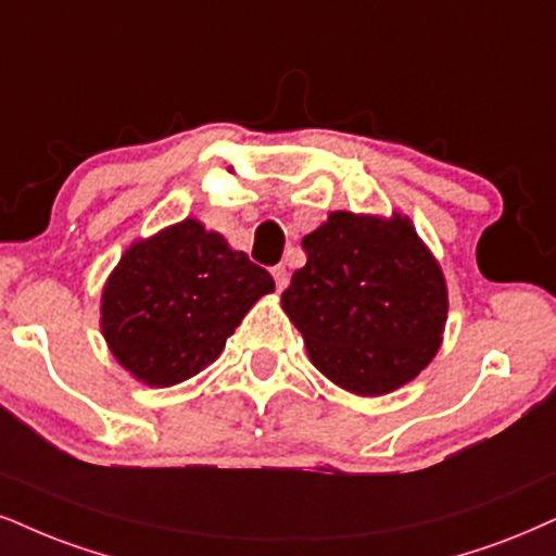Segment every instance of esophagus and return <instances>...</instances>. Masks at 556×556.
I'll return each instance as SVG.
<instances>
[{
	"instance_id": "1",
	"label": "esophagus",
	"mask_w": 556,
	"mask_h": 556,
	"mask_svg": "<svg viewBox=\"0 0 556 556\" xmlns=\"http://www.w3.org/2000/svg\"><path fill=\"white\" fill-rule=\"evenodd\" d=\"M270 273H273V280H276V289L283 291L286 286H289V270H286V265H276Z\"/></svg>"
}]
</instances>
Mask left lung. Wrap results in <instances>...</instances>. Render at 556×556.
<instances>
[{"label":"left lung","mask_w":556,"mask_h":556,"mask_svg":"<svg viewBox=\"0 0 556 556\" xmlns=\"http://www.w3.org/2000/svg\"><path fill=\"white\" fill-rule=\"evenodd\" d=\"M301 247L306 265L280 301L314 366L363 396L415 379L441 345L448 312L443 273L415 226L334 211Z\"/></svg>","instance_id":"8db88e82"}]
</instances>
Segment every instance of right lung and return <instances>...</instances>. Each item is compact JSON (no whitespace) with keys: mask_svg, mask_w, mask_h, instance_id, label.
<instances>
[{"mask_svg":"<svg viewBox=\"0 0 556 556\" xmlns=\"http://www.w3.org/2000/svg\"><path fill=\"white\" fill-rule=\"evenodd\" d=\"M273 289L265 267L185 218L128 247L102 291V334L136 379L173 387L214 363Z\"/></svg>","mask_w":556,"mask_h":556,"instance_id":"add662e5","label":"right lung"}]
</instances>
